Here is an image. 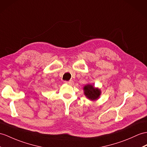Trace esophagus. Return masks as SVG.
<instances>
[{
	"mask_svg": "<svg viewBox=\"0 0 147 147\" xmlns=\"http://www.w3.org/2000/svg\"><path fill=\"white\" fill-rule=\"evenodd\" d=\"M65 83L66 84H68V85H73L74 84V81L72 80H70V81H65Z\"/></svg>",
	"mask_w": 147,
	"mask_h": 147,
	"instance_id": "obj_1",
	"label": "esophagus"
}]
</instances>
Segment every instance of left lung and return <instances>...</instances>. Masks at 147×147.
I'll return each instance as SVG.
<instances>
[{
    "label": "left lung",
    "mask_w": 147,
    "mask_h": 147,
    "mask_svg": "<svg viewBox=\"0 0 147 147\" xmlns=\"http://www.w3.org/2000/svg\"><path fill=\"white\" fill-rule=\"evenodd\" d=\"M83 90L85 96L92 101L98 100L101 95L100 89L95 87L92 84L85 85L83 88Z\"/></svg>",
    "instance_id": "1"
}]
</instances>
